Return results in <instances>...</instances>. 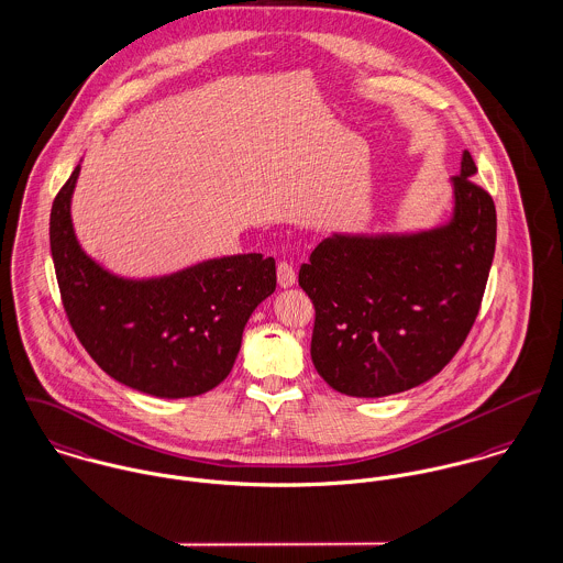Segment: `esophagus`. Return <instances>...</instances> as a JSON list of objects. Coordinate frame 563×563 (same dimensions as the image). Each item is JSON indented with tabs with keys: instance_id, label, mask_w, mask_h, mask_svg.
Listing matches in <instances>:
<instances>
[{
	"instance_id": "obj_1",
	"label": "esophagus",
	"mask_w": 563,
	"mask_h": 563,
	"mask_svg": "<svg viewBox=\"0 0 563 563\" xmlns=\"http://www.w3.org/2000/svg\"><path fill=\"white\" fill-rule=\"evenodd\" d=\"M276 278L280 287H294L296 285V269L289 261H278L276 265Z\"/></svg>"
}]
</instances>
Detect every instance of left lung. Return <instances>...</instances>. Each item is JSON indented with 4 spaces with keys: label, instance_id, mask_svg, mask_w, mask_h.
<instances>
[{
    "label": "left lung",
    "instance_id": "left-lung-1",
    "mask_svg": "<svg viewBox=\"0 0 563 563\" xmlns=\"http://www.w3.org/2000/svg\"><path fill=\"white\" fill-rule=\"evenodd\" d=\"M463 154L452 220L416 235H332L300 267L314 306L310 355L346 396H388L437 375L479 312L497 240L493 197Z\"/></svg>",
    "mask_w": 563,
    "mask_h": 563
}]
</instances>
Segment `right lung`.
Returning a JSON list of instances; mask_svg holds the SVG:
<instances>
[{"label":"right lung","mask_w":563,"mask_h":563,"mask_svg":"<svg viewBox=\"0 0 563 563\" xmlns=\"http://www.w3.org/2000/svg\"><path fill=\"white\" fill-rule=\"evenodd\" d=\"M79 172L77 165L59 188L48 222L59 296L79 343L109 377L152 396L217 388L233 368L249 317L276 289V263L251 253L152 280L118 278L75 238L70 197Z\"/></svg>","instance_id":"1"}]
</instances>
